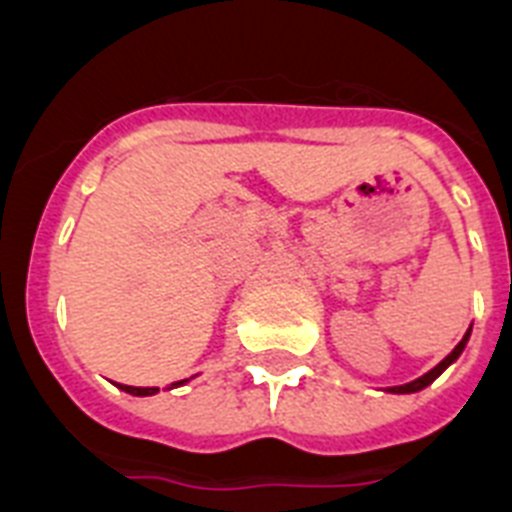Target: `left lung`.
I'll return each instance as SVG.
<instances>
[{
  "instance_id": "1",
  "label": "left lung",
  "mask_w": 512,
  "mask_h": 512,
  "mask_svg": "<svg viewBox=\"0 0 512 512\" xmlns=\"http://www.w3.org/2000/svg\"><path fill=\"white\" fill-rule=\"evenodd\" d=\"M466 340H468V332H466V337H463V340H460L458 345H455L453 353H450V356H447L445 361H439L432 371H426L424 377L413 379V382H408V384H400V387H390V392H418V390H424L426 384H432L434 379H437L439 374H442V371H445L447 366H450V363H453L455 358L460 356V353H463V348H466Z\"/></svg>"
}]
</instances>
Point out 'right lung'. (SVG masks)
Instances as JSON below:
<instances>
[{
  "label": "right lung",
  "instance_id": "1",
  "mask_svg": "<svg viewBox=\"0 0 512 512\" xmlns=\"http://www.w3.org/2000/svg\"><path fill=\"white\" fill-rule=\"evenodd\" d=\"M185 382V379H183ZM175 384H180V382H175ZM122 390L125 392H130V395H154L156 390H159V387H130V384H120Z\"/></svg>",
  "mask_w": 512,
  "mask_h": 512
}]
</instances>
